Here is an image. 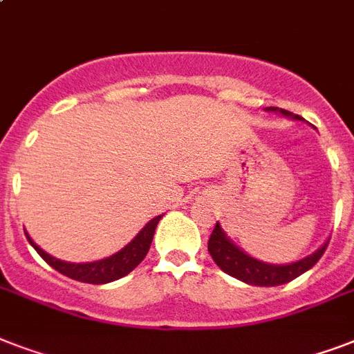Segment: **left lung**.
Wrapping results in <instances>:
<instances>
[{
    "mask_svg": "<svg viewBox=\"0 0 354 354\" xmlns=\"http://www.w3.org/2000/svg\"><path fill=\"white\" fill-rule=\"evenodd\" d=\"M266 110L281 113V115L294 119V121H301L299 115L288 112V110H283V108L270 106ZM327 244H329V241H325L314 253L299 259V261H294V263H264V261H259V259L248 255L242 248L236 246L235 242L226 235V232L222 230L221 224L216 222L215 230L209 236V242H207V250H209L211 257L216 263V266L222 272H226L227 275L235 277V279L253 286H279L285 285V283H290L292 279H296L301 274H305L307 270L313 268L314 264L319 261V257L324 255Z\"/></svg>",
    "mask_w": 354,
    "mask_h": 354,
    "instance_id": "8db88e82",
    "label": "left lung"
}]
</instances>
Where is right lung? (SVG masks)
<instances>
[{
  "label": "right lung",
  "instance_id": "right-lung-1",
  "mask_svg": "<svg viewBox=\"0 0 354 354\" xmlns=\"http://www.w3.org/2000/svg\"><path fill=\"white\" fill-rule=\"evenodd\" d=\"M161 216H154L149 224H145V227L138 235L133 236L132 241L128 242L127 246L121 248L119 252H115L110 257L99 259L93 263H68L62 259H57L44 252L38 244L29 236V233H25L27 241L30 242V246L35 248L38 255L46 261L49 266L60 272V274L68 275L75 281H82V283H91V285H104V283H112L115 279H121L124 275H128L141 261L145 255L149 253L150 242L154 236L156 226L161 221Z\"/></svg>",
  "mask_w": 354,
  "mask_h": 354
}]
</instances>
